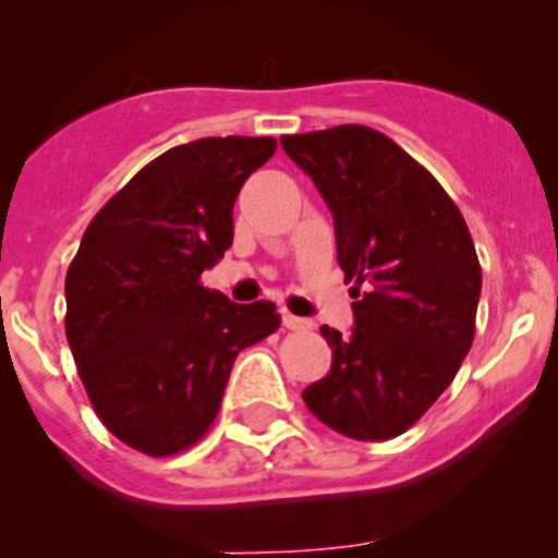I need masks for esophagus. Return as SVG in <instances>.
Wrapping results in <instances>:
<instances>
[{"label": "esophagus", "instance_id": "esophagus-1", "mask_svg": "<svg viewBox=\"0 0 558 558\" xmlns=\"http://www.w3.org/2000/svg\"><path fill=\"white\" fill-rule=\"evenodd\" d=\"M283 326L291 331H311L313 329V320L311 318H302V315H294L289 311H283Z\"/></svg>", "mask_w": 558, "mask_h": 558}]
</instances>
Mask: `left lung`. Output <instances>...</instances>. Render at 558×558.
I'll list each match as a JSON object with an SVG mask.
<instances>
[{
	"mask_svg": "<svg viewBox=\"0 0 558 558\" xmlns=\"http://www.w3.org/2000/svg\"><path fill=\"white\" fill-rule=\"evenodd\" d=\"M280 145L335 218L353 286V329L320 326L331 369L302 391L353 440L408 432L451 386L475 337L481 264L459 207L413 156L359 123L286 134Z\"/></svg>",
	"mask_w": 558,
	"mask_h": 558,
	"instance_id": "left-lung-1",
	"label": "left lung"
}]
</instances>
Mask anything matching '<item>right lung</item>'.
Segmentation results:
<instances>
[{
	"instance_id": "add662e5",
	"label": "right lung",
	"mask_w": 558,
	"mask_h": 558,
	"mask_svg": "<svg viewBox=\"0 0 558 558\" xmlns=\"http://www.w3.org/2000/svg\"><path fill=\"white\" fill-rule=\"evenodd\" d=\"M272 137H205L145 165L94 216L66 269V342L94 410L148 456L194 446L238 353L280 326L199 283L234 240L232 210Z\"/></svg>"
}]
</instances>
